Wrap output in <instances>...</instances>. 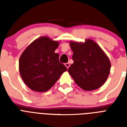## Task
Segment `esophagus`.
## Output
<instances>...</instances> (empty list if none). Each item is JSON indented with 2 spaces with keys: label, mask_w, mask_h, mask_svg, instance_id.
Here are the masks:
<instances>
[{
  "label": "esophagus",
  "mask_w": 127,
  "mask_h": 127,
  "mask_svg": "<svg viewBox=\"0 0 127 127\" xmlns=\"http://www.w3.org/2000/svg\"><path fill=\"white\" fill-rule=\"evenodd\" d=\"M65 66H66V67L67 68H68L70 66V63H65Z\"/></svg>",
  "instance_id": "1"
}]
</instances>
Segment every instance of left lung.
<instances>
[{
	"label": "left lung",
	"instance_id": "obj_1",
	"mask_svg": "<svg viewBox=\"0 0 127 127\" xmlns=\"http://www.w3.org/2000/svg\"><path fill=\"white\" fill-rule=\"evenodd\" d=\"M73 51L72 64L68 69L75 83L82 89L92 91L100 88L108 78L111 63L100 47L91 39L85 43H70Z\"/></svg>",
	"mask_w": 127,
	"mask_h": 127
}]
</instances>
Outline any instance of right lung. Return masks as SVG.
I'll use <instances>...</instances> for the list:
<instances>
[{
	"instance_id": "1",
	"label": "right lung",
	"mask_w": 127,
	"mask_h": 127,
	"mask_svg": "<svg viewBox=\"0 0 127 127\" xmlns=\"http://www.w3.org/2000/svg\"><path fill=\"white\" fill-rule=\"evenodd\" d=\"M59 43L47 37L33 41L22 54L19 70L24 83L39 92L49 90L67 68L60 63L59 55L55 51Z\"/></svg>"
}]
</instances>
